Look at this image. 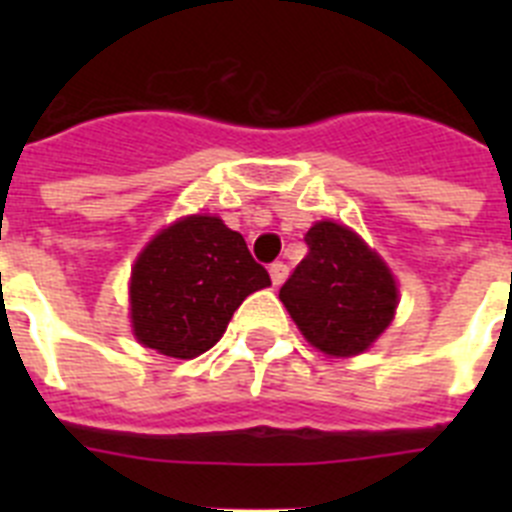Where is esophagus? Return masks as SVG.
Instances as JSON below:
<instances>
[{
	"mask_svg": "<svg viewBox=\"0 0 512 512\" xmlns=\"http://www.w3.org/2000/svg\"><path fill=\"white\" fill-rule=\"evenodd\" d=\"M269 274H271V282L277 284H282L284 279H287V274H289V266L284 264V261H274V264L269 266Z\"/></svg>",
	"mask_w": 512,
	"mask_h": 512,
	"instance_id": "34e87169",
	"label": "esophagus"
}]
</instances>
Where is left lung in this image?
Returning <instances> with one entry per match:
<instances>
[{"label": "left lung", "instance_id": "left-lung-1", "mask_svg": "<svg viewBox=\"0 0 512 512\" xmlns=\"http://www.w3.org/2000/svg\"><path fill=\"white\" fill-rule=\"evenodd\" d=\"M307 256L279 289L302 336L330 356H354L390 325L397 287L377 253L346 225L315 223Z\"/></svg>", "mask_w": 512, "mask_h": 512}]
</instances>
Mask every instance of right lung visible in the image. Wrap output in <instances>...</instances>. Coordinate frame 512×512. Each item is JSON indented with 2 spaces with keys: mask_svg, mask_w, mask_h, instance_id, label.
Masks as SVG:
<instances>
[{
  "mask_svg": "<svg viewBox=\"0 0 512 512\" xmlns=\"http://www.w3.org/2000/svg\"><path fill=\"white\" fill-rule=\"evenodd\" d=\"M269 284V271L256 264L241 233L220 217H184L135 261V336L166 356L194 359L220 341L241 302Z\"/></svg>",
  "mask_w": 512,
  "mask_h": 512,
  "instance_id": "1",
  "label": "right lung"
}]
</instances>
